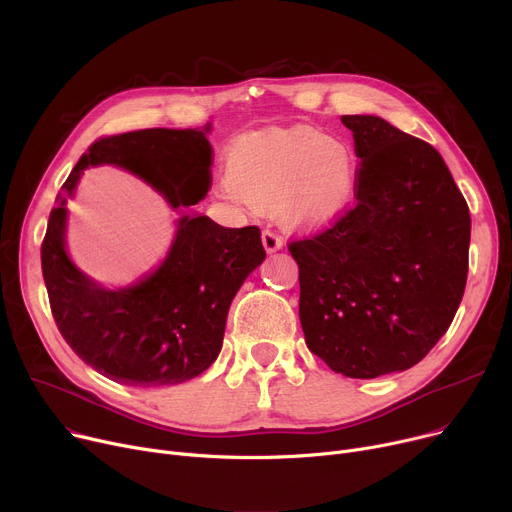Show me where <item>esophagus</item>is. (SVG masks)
<instances>
[{"label":"esophagus","instance_id":"obj_1","mask_svg":"<svg viewBox=\"0 0 512 512\" xmlns=\"http://www.w3.org/2000/svg\"><path fill=\"white\" fill-rule=\"evenodd\" d=\"M261 242H263V249L267 251V253H276V251H280L282 249V238L276 234V232H272V230H263L261 232Z\"/></svg>","mask_w":512,"mask_h":512}]
</instances>
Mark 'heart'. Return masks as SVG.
<instances>
[{
	"label": "heart",
	"instance_id": "b5f03b06",
	"mask_svg": "<svg viewBox=\"0 0 512 512\" xmlns=\"http://www.w3.org/2000/svg\"><path fill=\"white\" fill-rule=\"evenodd\" d=\"M359 157L344 137L313 126L263 128L238 137L226 153L222 199L272 207L290 228L315 230L351 207Z\"/></svg>",
	"mask_w": 512,
	"mask_h": 512
}]
</instances>
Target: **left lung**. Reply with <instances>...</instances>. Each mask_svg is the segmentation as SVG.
<instances>
[{
	"label": "left lung",
	"mask_w": 512,
	"mask_h": 512,
	"mask_svg": "<svg viewBox=\"0 0 512 512\" xmlns=\"http://www.w3.org/2000/svg\"><path fill=\"white\" fill-rule=\"evenodd\" d=\"M361 159L357 205L288 247L309 351L346 378L417 365L461 305L471 218L442 155L380 116H342Z\"/></svg>",
	"instance_id": "1"
}]
</instances>
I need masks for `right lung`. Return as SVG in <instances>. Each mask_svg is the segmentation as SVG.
<instances>
[{"label": "right lung", "mask_w": 512, "mask_h": 512, "mask_svg": "<svg viewBox=\"0 0 512 512\" xmlns=\"http://www.w3.org/2000/svg\"><path fill=\"white\" fill-rule=\"evenodd\" d=\"M209 132L211 124L99 139L78 159L49 213L41 267L53 319L72 351L118 384H182L218 359L232 299L265 259L261 232L257 226L224 228L207 215L183 211L156 270L130 287L107 289L67 255L65 203L87 167L116 165L155 187L173 208L197 205L211 180Z\"/></svg>", "instance_id": "1"}]
</instances>
